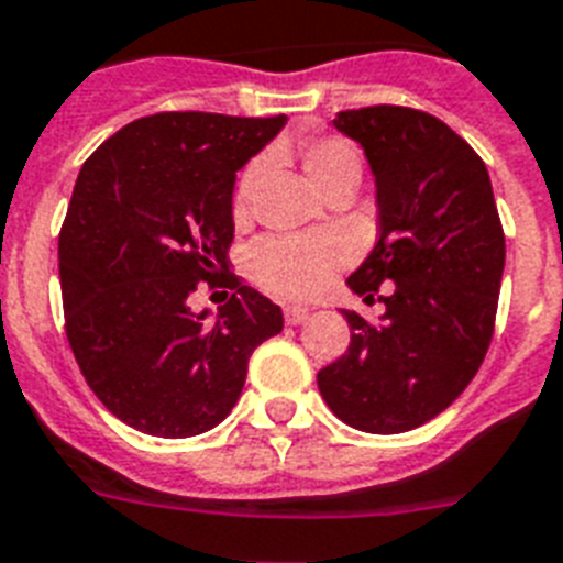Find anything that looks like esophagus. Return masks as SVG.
<instances>
[{
  "mask_svg": "<svg viewBox=\"0 0 563 563\" xmlns=\"http://www.w3.org/2000/svg\"><path fill=\"white\" fill-rule=\"evenodd\" d=\"M310 316L308 308H296V305H290V308H285V322L287 324H301L305 319Z\"/></svg>",
  "mask_w": 563,
  "mask_h": 563,
  "instance_id": "esophagus-1",
  "label": "esophagus"
}]
</instances>
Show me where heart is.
Instances as JSON below:
<instances>
[{
    "label": "heart",
    "mask_w": 563,
    "mask_h": 563,
    "mask_svg": "<svg viewBox=\"0 0 563 563\" xmlns=\"http://www.w3.org/2000/svg\"><path fill=\"white\" fill-rule=\"evenodd\" d=\"M299 161L305 175L310 178L324 198L336 192H356L362 180V152L354 141L324 134L299 146ZM264 175L262 161H253L241 172L235 195H232V212L235 218H247L253 192ZM342 253L328 241L310 239H264L247 255V271L262 290L278 299H310L328 285Z\"/></svg>",
    "instance_id": "obj_1"
}]
</instances>
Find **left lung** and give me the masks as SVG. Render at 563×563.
Listing matches in <instances>:
<instances>
[{
	"label": "left lung",
	"mask_w": 563,
	"mask_h": 563,
	"mask_svg": "<svg viewBox=\"0 0 563 563\" xmlns=\"http://www.w3.org/2000/svg\"><path fill=\"white\" fill-rule=\"evenodd\" d=\"M374 169L379 241L351 290L379 301L368 322L345 310L351 345L316 374L339 420L371 434L411 431L452 406L489 351L506 239L486 164L429 111H339Z\"/></svg>",
	"instance_id": "obj_1"
}]
</instances>
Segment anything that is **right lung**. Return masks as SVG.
Listing matches in <instances>:
<instances>
[{"label": "right lung", "instance_id": "1", "mask_svg": "<svg viewBox=\"0 0 563 563\" xmlns=\"http://www.w3.org/2000/svg\"><path fill=\"white\" fill-rule=\"evenodd\" d=\"M276 118L161 111L123 125L82 164L59 230L65 336L88 388L125 426L195 438L239 402L247 362L282 310L227 269L235 172ZM227 284L216 323L194 287Z\"/></svg>", "mask_w": 563, "mask_h": 563}]
</instances>
